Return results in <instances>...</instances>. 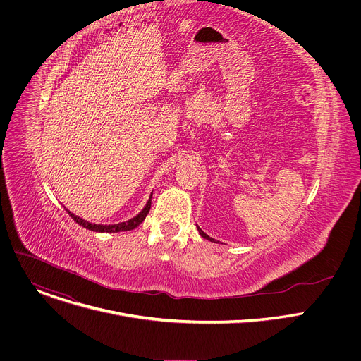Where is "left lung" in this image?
Wrapping results in <instances>:
<instances>
[{"label":"left lung","instance_id":"left-lung-1","mask_svg":"<svg viewBox=\"0 0 361 361\" xmlns=\"http://www.w3.org/2000/svg\"><path fill=\"white\" fill-rule=\"evenodd\" d=\"M195 226H197V224H195ZM197 230H198V233H200V235H201V237H204V238H205V240H209V241H213V243H217V241H216V240H214V238H212V237H210V235H207V234H205V233H204V231H202V230H201V228H200V227H198V226H197Z\"/></svg>","mask_w":361,"mask_h":361}]
</instances>
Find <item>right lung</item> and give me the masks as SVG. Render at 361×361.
I'll list each match as a JSON object with an SVG mask.
<instances>
[{
    "mask_svg": "<svg viewBox=\"0 0 361 361\" xmlns=\"http://www.w3.org/2000/svg\"><path fill=\"white\" fill-rule=\"evenodd\" d=\"M151 198H152V192L149 194L148 197V201L145 202L144 209L133 219L127 220V221H123V223H117V224H95V223H90L78 216H75L74 213H71L68 209H66V212L71 216V219L78 223L81 227L90 230V231H94V233H120V231H130V230H134L135 227H138L147 217L149 209H151Z\"/></svg>",
    "mask_w": 361,
    "mask_h": 361,
    "instance_id": "add662e5",
    "label": "right lung"
}]
</instances>
